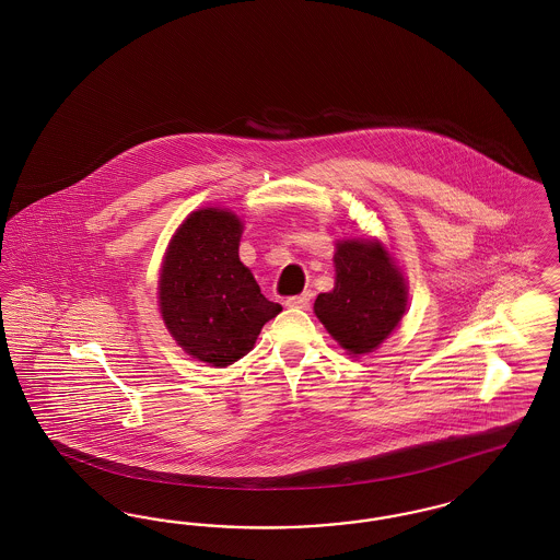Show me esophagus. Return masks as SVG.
Returning a JSON list of instances; mask_svg holds the SVG:
<instances>
[{
    "instance_id": "esophagus-1",
    "label": "esophagus",
    "mask_w": 560,
    "mask_h": 560,
    "mask_svg": "<svg viewBox=\"0 0 560 560\" xmlns=\"http://www.w3.org/2000/svg\"><path fill=\"white\" fill-rule=\"evenodd\" d=\"M311 300H313V293H300V295H292V298H288V300H285V306H290V308H302V311H306V308L311 306Z\"/></svg>"
}]
</instances>
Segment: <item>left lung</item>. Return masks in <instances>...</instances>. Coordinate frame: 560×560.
Listing matches in <instances>:
<instances>
[{"label": "left lung", "instance_id": "1", "mask_svg": "<svg viewBox=\"0 0 560 560\" xmlns=\"http://www.w3.org/2000/svg\"><path fill=\"white\" fill-rule=\"evenodd\" d=\"M336 288L319 293L315 313L352 354L370 352L399 325L407 285L380 243L345 241L334 256Z\"/></svg>", "mask_w": 560, "mask_h": 560}]
</instances>
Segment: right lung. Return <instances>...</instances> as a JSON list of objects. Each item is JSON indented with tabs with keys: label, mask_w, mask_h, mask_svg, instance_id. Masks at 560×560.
I'll return each instance as SVG.
<instances>
[{
	"label": "right lung",
	"mask_w": 560,
	"mask_h": 560,
	"mask_svg": "<svg viewBox=\"0 0 560 560\" xmlns=\"http://www.w3.org/2000/svg\"><path fill=\"white\" fill-rule=\"evenodd\" d=\"M240 240L235 213L199 210L174 235L161 268V317L188 354L213 368L247 354L281 313L241 265Z\"/></svg>",
	"instance_id": "add662e5"
}]
</instances>
